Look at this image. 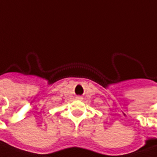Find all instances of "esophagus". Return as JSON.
I'll return each instance as SVG.
<instances>
[{
    "label": "esophagus",
    "mask_w": 157,
    "mask_h": 157,
    "mask_svg": "<svg viewBox=\"0 0 157 157\" xmlns=\"http://www.w3.org/2000/svg\"><path fill=\"white\" fill-rule=\"evenodd\" d=\"M76 100L82 101V96H76Z\"/></svg>",
    "instance_id": "obj_1"
}]
</instances>
